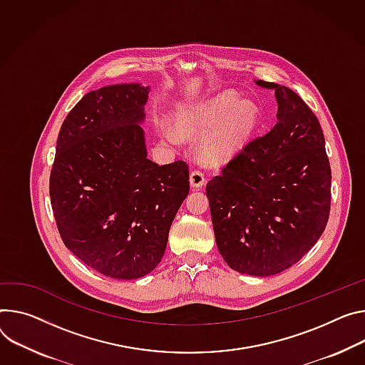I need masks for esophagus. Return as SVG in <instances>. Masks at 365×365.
Listing matches in <instances>:
<instances>
[{
    "label": "esophagus",
    "instance_id": "obj_1",
    "mask_svg": "<svg viewBox=\"0 0 365 365\" xmlns=\"http://www.w3.org/2000/svg\"><path fill=\"white\" fill-rule=\"evenodd\" d=\"M189 182H190V186L193 189H200L204 186L205 183V178H204V173L200 172V170H192L190 175H189Z\"/></svg>",
    "mask_w": 365,
    "mask_h": 365
}]
</instances>
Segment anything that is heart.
<instances>
[{
	"mask_svg": "<svg viewBox=\"0 0 365 365\" xmlns=\"http://www.w3.org/2000/svg\"><path fill=\"white\" fill-rule=\"evenodd\" d=\"M260 122L259 106L233 91L182 109L176 115V128L185 137H202L201 153L210 164H224L236 157L252 141ZM165 143L178 145L180 137L170 126H160Z\"/></svg>",
	"mask_w": 365,
	"mask_h": 365,
	"instance_id": "b5f03b06",
	"label": "heart"
}]
</instances>
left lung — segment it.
<instances>
[{"label": "left lung", "mask_w": 365, "mask_h": 365, "mask_svg": "<svg viewBox=\"0 0 365 365\" xmlns=\"http://www.w3.org/2000/svg\"><path fill=\"white\" fill-rule=\"evenodd\" d=\"M274 90L277 123L231 160L207 185L220 255L231 269L277 275L300 260L329 220V158L320 123L291 88Z\"/></svg>", "instance_id": "left-lung-1"}]
</instances>
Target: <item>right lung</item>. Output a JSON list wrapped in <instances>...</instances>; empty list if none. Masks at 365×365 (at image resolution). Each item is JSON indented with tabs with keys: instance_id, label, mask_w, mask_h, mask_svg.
I'll return each instance as SVG.
<instances>
[{
	"instance_id": "1",
	"label": "right lung",
	"mask_w": 365,
	"mask_h": 365,
	"mask_svg": "<svg viewBox=\"0 0 365 365\" xmlns=\"http://www.w3.org/2000/svg\"><path fill=\"white\" fill-rule=\"evenodd\" d=\"M148 94L140 83L87 93L61 126L51 172V204L63 245L115 279L155 269L189 193L185 161L158 165L147 157Z\"/></svg>"
}]
</instances>
